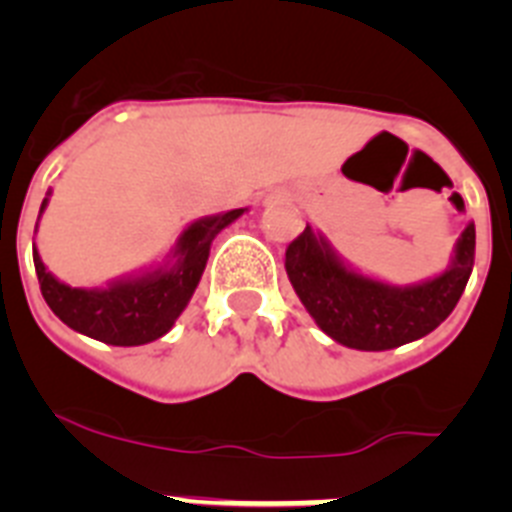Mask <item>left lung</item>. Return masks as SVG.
<instances>
[{
	"label": "left lung",
	"instance_id": "left-lung-1",
	"mask_svg": "<svg viewBox=\"0 0 512 512\" xmlns=\"http://www.w3.org/2000/svg\"><path fill=\"white\" fill-rule=\"evenodd\" d=\"M472 266L474 225L461 233L454 266L446 274L405 289L372 282L346 269L310 228L284 251L289 282L320 330L361 351H387L428 336L451 315Z\"/></svg>",
	"mask_w": 512,
	"mask_h": 512
}]
</instances>
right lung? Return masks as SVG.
Segmentation results:
<instances>
[{
    "mask_svg": "<svg viewBox=\"0 0 512 512\" xmlns=\"http://www.w3.org/2000/svg\"><path fill=\"white\" fill-rule=\"evenodd\" d=\"M241 215L243 210H230L189 225L179 238V259L174 269H158L140 279L112 284L110 289H74L61 284L45 271L33 248L40 292L58 318L84 336L110 346L151 343L169 333L174 320L187 307L205 271L212 238Z\"/></svg>",
    "mask_w": 512,
    "mask_h": 512,
    "instance_id": "1",
    "label": "right lung"
}]
</instances>
